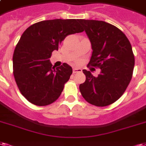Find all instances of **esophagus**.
Returning <instances> with one entry per match:
<instances>
[{
    "label": "esophagus",
    "instance_id": "esophagus-1",
    "mask_svg": "<svg viewBox=\"0 0 146 146\" xmlns=\"http://www.w3.org/2000/svg\"><path fill=\"white\" fill-rule=\"evenodd\" d=\"M82 70L80 69V68H73V73H81Z\"/></svg>",
    "mask_w": 146,
    "mask_h": 146
}]
</instances>
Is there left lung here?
I'll list each match as a JSON object with an SVG mask.
<instances>
[{
	"mask_svg": "<svg viewBox=\"0 0 146 146\" xmlns=\"http://www.w3.org/2000/svg\"><path fill=\"white\" fill-rule=\"evenodd\" d=\"M92 46L87 66L100 69L97 77L83 72L86 80L80 85L83 98L97 107H105L119 99L130 83L135 56L128 38L119 29L103 21L80 19Z\"/></svg>",
	"mask_w": 146,
	"mask_h": 146,
	"instance_id": "obj_1",
	"label": "left lung"
}]
</instances>
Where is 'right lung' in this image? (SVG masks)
<instances>
[{
  "instance_id": "1",
  "label": "right lung",
  "mask_w": 146,
  "mask_h": 146,
  "mask_svg": "<svg viewBox=\"0 0 146 146\" xmlns=\"http://www.w3.org/2000/svg\"><path fill=\"white\" fill-rule=\"evenodd\" d=\"M82 32L79 19L39 21L24 32L13 54V74L30 103L46 106L59 98L73 70L66 63L55 69L49 58L66 36Z\"/></svg>"
}]
</instances>
